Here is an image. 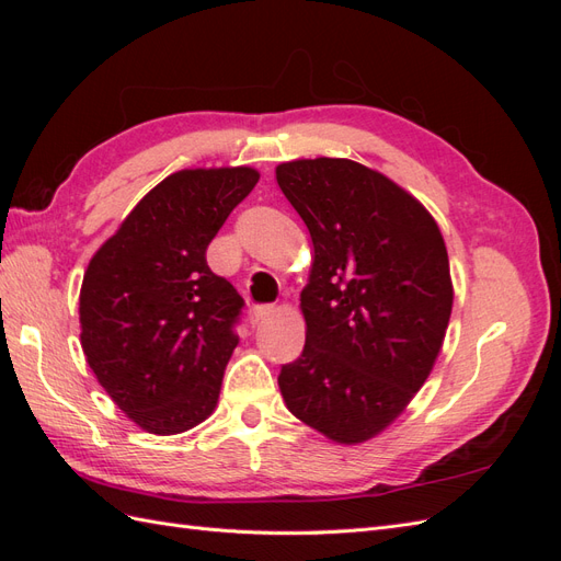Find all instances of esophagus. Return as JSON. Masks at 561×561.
<instances>
[{
	"label": "esophagus",
	"instance_id": "1",
	"mask_svg": "<svg viewBox=\"0 0 561 561\" xmlns=\"http://www.w3.org/2000/svg\"><path fill=\"white\" fill-rule=\"evenodd\" d=\"M271 313H274V307H268V304H260V307H252V309H250L248 322L254 328V325H260V322H262L266 316H271Z\"/></svg>",
	"mask_w": 561,
	"mask_h": 561
}]
</instances>
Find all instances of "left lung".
Instances as JSON below:
<instances>
[{
    "instance_id": "1",
    "label": "left lung",
    "mask_w": 561,
    "mask_h": 561,
    "mask_svg": "<svg viewBox=\"0 0 561 561\" xmlns=\"http://www.w3.org/2000/svg\"><path fill=\"white\" fill-rule=\"evenodd\" d=\"M276 180L307 225V344L280 367L283 400L334 443L381 433L428 379L451 316L447 248L396 182L348 159L280 163Z\"/></svg>"
}]
</instances>
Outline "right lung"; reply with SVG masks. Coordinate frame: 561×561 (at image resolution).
I'll list each match as a JSON object with an SVG mask.
<instances>
[{"mask_svg": "<svg viewBox=\"0 0 561 561\" xmlns=\"http://www.w3.org/2000/svg\"><path fill=\"white\" fill-rule=\"evenodd\" d=\"M257 180L252 168L165 178L83 274V353L118 410L149 433L190 431L215 410L245 301L213 274L206 250Z\"/></svg>", "mask_w": 561, "mask_h": 561, "instance_id": "add662e5", "label": "right lung"}]
</instances>
